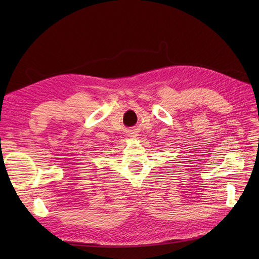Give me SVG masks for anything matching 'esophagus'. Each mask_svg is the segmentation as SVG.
I'll list each match as a JSON object with an SVG mask.
<instances>
[{"label":"esophagus","instance_id":"34e87169","mask_svg":"<svg viewBox=\"0 0 259 259\" xmlns=\"http://www.w3.org/2000/svg\"><path fill=\"white\" fill-rule=\"evenodd\" d=\"M132 135H133V136H131V137H136V136H137V134H134V133H133Z\"/></svg>","mask_w":259,"mask_h":259}]
</instances>
